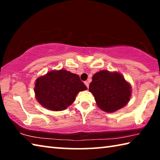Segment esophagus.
<instances>
[{"label": "esophagus", "mask_w": 160, "mask_h": 160, "mask_svg": "<svg viewBox=\"0 0 160 160\" xmlns=\"http://www.w3.org/2000/svg\"><path fill=\"white\" fill-rule=\"evenodd\" d=\"M85 85L88 87V88H89V82H88V81H85Z\"/></svg>", "instance_id": "esophagus-1"}]
</instances>
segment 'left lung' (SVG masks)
Masks as SVG:
<instances>
[{
  "label": "left lung",
  "mask_w": 160,
  "mask_h": 160,
  "mask_svg": "<svg viewBox=\"0 0 160 160\" xmlns=\"http://www.w3.org/2000/svg\"><path fill=\"white\" fill-rule=\"evenodd\" d=\"M89 91L102 110L112 113L128 104L131 95V86L117 72L102 70L94 74Z\"/></svg>",
  "instance_id": "left-lung-1"
}]
</instances>
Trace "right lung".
Segmentation results:
<instances>
[{
  "label": "right lung",
  "instance_id": "add662e5",
  "mask_svg": "<svg viewBox=\"0 0 160 160\" xmlns=\"http://www.w3.org/2000/svg\"><path fill=\"white\" fill-rule=\"evenodd\" d=\"M88 88L78 75L66 70H52L38 78L34 92L42 107L51 111H63L74 102L80 91Z\"/></svg>",
  "mask_w": 160,
  "mask_h": 160
}]
</instances>
